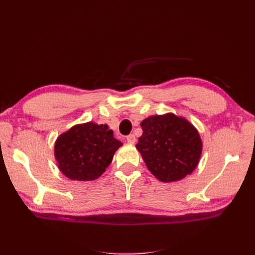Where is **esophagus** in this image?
Returning <instances> with one entry per match:
<instances>
[{"instance_id": "obj_1", "label": "esophagus", "mask_w": 255, "mask_h": 255, "mask_svg": "<svg viewBox=\"0 0 255 255\" xmlns=\"http://www.w3.org/2000/svg\"><path fill=\"white\" fill-rule=\"evenodd\" d=\"M127 141H128V143H129V144H133V143H135V141H136V138H135V136H134L133 134H130V135H128V136L127 137Z\"/></svg>"}]
</instances>
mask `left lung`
<instances>
[{
	"instance_id": "8db88e82",
	"label": "left lung",
	"mask_w": 255,
	"mask_h": 255,
	"mask_svg": "<svg viewBox=\"0 0 255 255\" xmlns=\"http://www.w3.org/2000/svg\"><path fill=\"white\" fill-rule=\"evenodd\" d=\"M136 149L157 180L171 183L191 174L199 164L202 140L191 123L172 113L154 115L141 122Z\"/></svg>"
}]
</instances>
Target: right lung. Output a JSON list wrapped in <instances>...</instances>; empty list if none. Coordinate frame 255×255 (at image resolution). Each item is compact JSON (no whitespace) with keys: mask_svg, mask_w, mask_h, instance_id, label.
Instances as JSON below:
<instances>
[{"mask_svg":"<svg viewBox=\"0 0 255 255\" xmlns=\"http://www.w3.org/2000/svg\"><path fill=\"white\" fill-rule=\"evenodd\" d=\"M121 145L109 126L89 121L60 134L54 145V156L68 179L94 181L105 172Z\"/></svg>","mask_w":255,"mask_h":255,"instance_id":"right-lung-1","label":"right lung"}]
</instances>
